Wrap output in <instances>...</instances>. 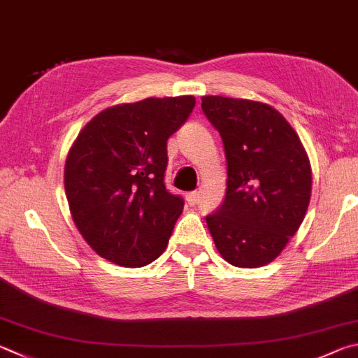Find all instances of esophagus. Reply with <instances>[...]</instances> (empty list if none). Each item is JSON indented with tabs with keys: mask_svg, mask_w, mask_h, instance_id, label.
Returning <instances> with one entry per match:
<instances>
[{
	"mask_svg": "<svg viewBox=\"0 0 358 358\" xmlns=\"http://www.w3.org/2000/svg\"><path fill=\"white\" fill-rule=\"evenodd\" d=\"M199 199H200V192L199 191H192V192H189L186 196V200H187V203H189V205H197L199 203Z\"/></svg>",
	"mask_w": 358,
	"mask_h": 358,
	"instance_id": "obj_1",
	"label": "esophagus"
}]
</instances>
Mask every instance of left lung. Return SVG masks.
Returning a JSON list of instances; mask_svg holds the SVG:
<instances>
[{
    "instance_id": "left-lung-1",
    "label": "left lung",
    "mask_w": 358,
    "mask_h": 358,
    "mask_svg": "<svg viewBox=\"0 0 358 358\" xmlns=\"http://www.w3.org/2000/svg\"><path fill=\"white\" fill-rule=\"evenodd\" d=\"M201 109L224 141L227 192L206 217L216 249L236 268H259L280 255L311 197L307 150L288 120L266 103L201 96Z\"/></svg>"
}]
</instances>
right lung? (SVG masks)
<instances>
[{
	"label": "right lung",
	"mask_w": 358,
	"mask_h": 358,
	"mask_svg": "<svg viewBox=\"0 0 358 358\" xmlns=\"http://www.w3.org/2000/svg\"><path fill=\"white\" fill-rule=\"evenodd\" d=\"M194 106L192 95L122 103L76 136L64 187L71 219L96 255L142 268L166 250L185 205L164 186L167 139Z\"/></svg>",
	"instance_id": "add662e5"
}]
</instances>
